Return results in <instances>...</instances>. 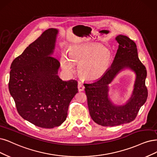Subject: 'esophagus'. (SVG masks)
Segmentation results:
<instances>
[{
  "label": "esophagus",
  "instance_id": "esophagus-1",
  "mask_svg": "<svg viewBox=\"0 0 157 157\" xmlns=\"http://www.w3.org/2000/svg\"><path fill=\"white\" fill-rule=\"evenodd\" d=\"M78 88L79 91H83L85 89V86L82 82H79L78 85Z\"/></svg>",
  "mask_w": 157,
  "mask_h": 157
}]
</instances>
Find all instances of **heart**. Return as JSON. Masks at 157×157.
<instances>
[{
    "label": "heart",
    "instance_id": "1",
    "mask_svg": "<svg viewBox=\"0 0 157 157\" xmlns=\"http://www.w3.org/2000/svg\"><path fill=\"white\" fill-rule=\"evenodd\" d=\"M68 57L63 54L61 67L67 72H72L74 63L80 64L79 72L85 79L95 81L105 74L111 63V54L100 45H74L70 50Z\"/></svg>",
    "mask_w": 157,
    "mask_h": 157
}]
</instances>
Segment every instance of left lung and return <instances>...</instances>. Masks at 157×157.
I'll return each instance as SVG.
<instances>
[{
  "label": "left lung",
  "instance_id": "1",
  "mask_svg": "<svg viewBox=\"0 0 157 157\" xmlns=\"http://www.w3.org/2000/svg\"><path fill=\"white\" fill-rule=\"evenodd\" d=\"M118 48L112 65L103 76L90 83H85V91L90 117L103 126H115L134 120L147 98L146 86L147 71L138 56L135 43L125 36L115 37ZM130 69L136 78L131 97L124 104H114L109 96V85L117 74Z\"/></svg>",
  "mask_w": 157,
  "mask_h": 157
}]
</instances>
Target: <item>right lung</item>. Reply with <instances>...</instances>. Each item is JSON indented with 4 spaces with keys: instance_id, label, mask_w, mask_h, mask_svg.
Returning <instances> with one entry per match:
<instances>
[{
    "instance_id": "right-lung-1",
    "label": "right lung",
    "mask_w": 157,
    "mask_h": 157,
    "mask_svg": "<svg viewBox=\"0 0 157 157\" xmlns=\"http://www.w3.org/2000/svg\"><path fill=\"white\" fill-rule=\"evenodd\" d=\"M59 30L50 28L13 61L9 90L21 117L42 128L61 125L78 92L75 79L58 75L60 63L52 57Z\"/></svg>"
}]
</instances>
